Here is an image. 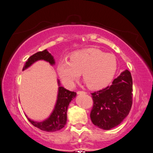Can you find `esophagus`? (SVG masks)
<instances>
[{"label":"esophagus","mask_w":153,"mask_h":153,"mask_svg":"<svg viewBox=\"0 0 153 153\" xmlns=\"http://www.w3.org/2000/svg\"><path fill=\"white\" fill-rule=\"evenodd\" d=\"M77 94H86L85 91H78L77 92Z\"/></svg>","instance_id":"34e87169"}]
</instances>
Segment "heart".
<instances>
[{
  "mask_svg": "<svg viewBox=\"0 0 153 153\" xmlns=\"http://www.w3.org/2000/svg\"><path fill=\"white\" fill-rule=\"evenodd\" d=\"M117 68V59L113 54L90 48L72 53L69 61H60L57 72L64 85L68 87H74L82 73L88 87L98 89L110 83Z\"/></svg>",
  "mask_w": 153,
  "mask_h": 153,
  "instance_id": "1",
  "label": "heart"
}]
</instances>
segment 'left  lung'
<instances>
[{
  "label": "left lung",
  "instance_id": "8db88e82",
  "mask_svg": "<svg viewBox=\"0 0 153 153\" xmlns=\"http://www.w3.org/2000/svg\"><path fill=\"white\" fill-rule=\"evenodd\" d=\"M132 79L128 70L114 79L112 85L92 93L93 108L90 117L94 125L110 130L120 124L132 105Z\"/></svg>",
  "mask_w": 153,
  "mask_h": 153
}]
</instances>
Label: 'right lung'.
Listing matches in <instances>:
<instances>
[{"label":"right lung","instance_id":"obj_1","mask_svg":"<svg viewBox=\"0 0 153 153\" xmlns=\"http://www.w3.org/2000/svg\"><path fill=\"white\" fill-rule=\"evenodd\" d=\"M39 60H44L47 62H49V64L52 66L55 64L53 56L46 49L30 56L25 62L23 68V71L30 67L32 64ZM57 84L59 87H58L57 101H56L54 109L49 117L42 121L38 122L29 119L26 116L29 121L34 127L46 132H56V131L61 130L65 126L66 120H67V109L68 105L71 101L76 96V92L70 91L69 90L61 87L59 79L57 80Z\"/></svg>","mask_w":153,"mask_h":153}]
</instances>
